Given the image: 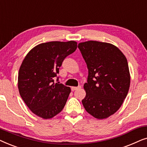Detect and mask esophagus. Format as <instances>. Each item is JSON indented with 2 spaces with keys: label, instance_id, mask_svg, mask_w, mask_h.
<instances>
[{
  "label": "esophagus",
  "instance_id": "obj_1",
  "mask_svg": "<svg viewBox=\"0 0 147 147\" xmlns=\"http://www.w3.org/2000/svg\"><path fill=\"white\" fill-rule=\"evenodd\" d=\"M80 88H81V86H78V87H71V89L72 91H75V90H78V89H80Z\"/></svg>",
  "mask_w": 147,
  "mask_h": 147
}]
</instances>
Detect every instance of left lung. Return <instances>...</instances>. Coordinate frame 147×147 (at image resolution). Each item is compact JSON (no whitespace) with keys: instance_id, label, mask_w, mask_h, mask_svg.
Listing matches in <instances>:
<instances>
[{"instance_id":"8db88e82","label":"left lung","mask_w":147,"mask_h":147,"mask_svg":"<svg viewBox=\"0 0 147 147\" xmlns=\"http://www.w3.org/2000/svg\"><path fill=\"white\" fill-rule=\"evenodd\" d=\"M88 69L84 108L98 119L114 114L127 96L130 77L127 59L110 43L89 41L78 44Z\"/></svg>"}]
</instances>
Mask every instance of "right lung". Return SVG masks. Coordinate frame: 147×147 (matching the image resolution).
Here are the masks:
<instances>
[{"mask_svg":"<svg viewBox=\"0 0 147 147\" xmlns=\"http://www.w3.org/2000/svg\"><path fill=\"white\" fill-rule=\"evenodd\" d=\"M77 49V42L51 41L33 48L20 67L19 94L32 112L44 119L63 110L71 89L54 79L65 58ZM59 77H57V82Z\"/></svg>","mask_w":147,"mask_h":147,"instance_id":"add662e5","label":"right lung"}]
</instances>
